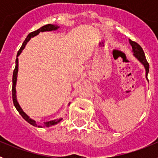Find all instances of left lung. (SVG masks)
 I'll list each match as a JSON object with an SVG mask.
<instances>
[{"mask_svg": "<svg viewBox=\"0 0 158 158\" xmlns=\"http://www.w3.org/2000/svg\"><path fill=\"white\" fill-rule=\"evenodd\" d=\"M129 42L130 44H131V47H132V51H133L134 53V56L139 60V62H140L142 65H144L145 69H146V77L148 80L147 75L148 73H149L150 65H149V63H148L147 60H146V56H145L144 51H143L142 48L141 47V46L139 45V44H138L136 42H134L131 40H129Z\"/></svg>", "mask_w": 158, "mask_h": 158, "instance_id": "obj_1", "label": "left lung"}]
</instances>
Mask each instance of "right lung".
<instances>
[{"instance_id": "add662e5", "label": "right lung", "mask_w": 158, "mask_h": 158, "mask_svg": "<svg viewBox=\"0 0 158 158\" xmlns=\"http://www.w3.org/2000/svg\"><path fill=\"white\" fill-rule=\"evenodd\" d=\"M58 27H58V25L47 24V25H44V26H43L42 27H40V29H38V30L35 31H32V32H31V33H29L28 35H27V38H26V40H24V42H23V44H22L20 49H19V51H18L17 56H16L17 58H16V67H15V69H14V71H13V75H12V101H13L14 106L16 107V110H17L18 112H19L20 115H21V116L23 117V118H24L25 120L27 121L28 123H30L31 125H32V126H34V127L38 126L37 123H36V122L34 120V119L31 118L30 117H29L28 115H27V114H26V113H25L23 110H22V108L20 107V106H19V103L17 102V100H16V80H17V73H18V56H19V54H21L22 51H23V49H24L25 46H26V44H27V42L31 40V38L39 34V33H40V32L55 31V30H57ZM62 118H58V119H54V120L48 121V122L44 123V125H45L46 127H51V126H52V125H55V124H57L58 123H59L60 121L62 120ZM38 127H41V126H38Z\"/></svg>"}]
</instances>
